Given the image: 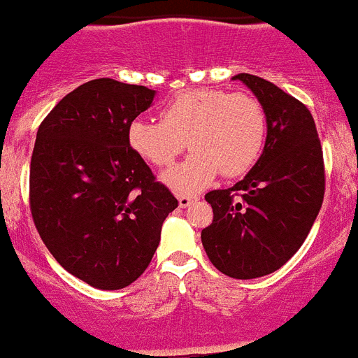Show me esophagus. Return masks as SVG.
Returning a JSON list of instances; mask_svg holds the SVG:
<instances>
[{
	"mask_svg": "<svg viewBox=\"0 0 358 358\" xmlns=\"http://www.w3.org/2000/svg\"><path fill=\"white\" fill-rule=\"evenodd\" d=\"M194 202H198V196H187V194H180L178 196V206L180 207H189L193 206Z\"/></svg>",
	"mask_w": 358,
	"mask_h": 358,
	"instance_id": "obj_1",
	"label": "esophagus"
}]
</instances>
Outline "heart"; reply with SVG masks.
I'll list each match as a JSON object with an SVG mask.
<instances>
[{
    "mask_svg": "<svg viewBox=\"0 0 358 358\" xmlns=\"http://www.w3.org/2000/svg\"><path fill=\"white\" fill-rule=\"evenodd\" d=\"M267 122L262 105L244 92L194 89L171 98L160 122L134 118L127 125V143L136 156L155 167H169L187 147L185 162L162 174L174 193L194 194L218 174L240 176L251 171L266 145Z\"/></svg>",
    "mask_w": 358,
    "mask_h": 358,
    "instance_id": "1",
    "label": "heart"
}]
</instances>
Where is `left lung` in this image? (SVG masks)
Masks as SVG:
<instances>
[{
	"label": "left lung",
	"instance_id": "8db88e82",
	"mask_svg": "<svg viewBox=\"0 0 358 358\" xmlns=\"http://www.w3.org/2000/svg\"><path fill=\"white\" fill-rule=\"evenodd\" d=\"M233 80L262 105L266 145L244 180L206 194L213 224L202 229V245L218 271L249 280L280 269L304 244L322 207L324 160L304 103L253 74Z\"/></svg>",
	"mask_w": 358,
	"mask_h": 358
}]
</instances>
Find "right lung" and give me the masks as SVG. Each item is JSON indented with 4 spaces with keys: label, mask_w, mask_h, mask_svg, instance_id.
I'll use <instances>...</instances> for the list:
<instances>
[{
    "label": "right lung",
    "mask_w": 358,
    "mask_h": 358,
    "mask_svg": "<svg viewBox=\"0 0 358 358\" xmlns=\"http://www.w3.org/2000/svg\"><path fill=\"white\" fill-rule=\"evenodd\" d=\"M156 91L110 78L83 83L47 114L31 160V211L59 266L96 289L136 280L178 200L127 143Z\"/></svg>",
    "instance_id": "obj_1"
}]
</instances>
